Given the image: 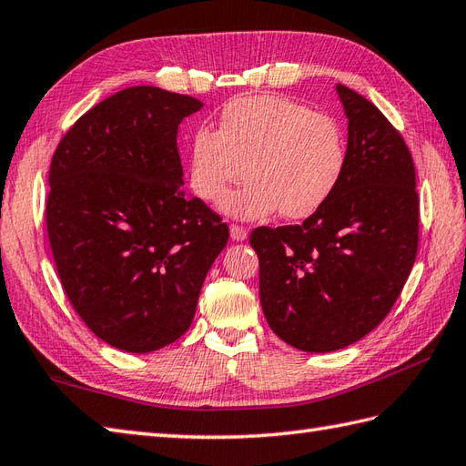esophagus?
<instances>
[{"mask_svg":"<svg viewBox=\"0 0 466 466\" xmlns=\"http://www.w3.org/2000/svg\"><path fill=\"white\" fill-rule=\"evenodd\" d=\"M230 238L234 242H244L246 238H248V230L242 226H230Z\"/></svg>","mask_w":466,"mask_h":466,"instance_id":"esophagus-1","label":"esophagus"}]
</instances>
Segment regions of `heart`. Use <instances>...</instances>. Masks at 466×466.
Returning <instances> with one entry per match:
<instances>
[{
  "label": "heart",
  "mask_w": 466,
  "mask_h": 466,
  "mask_svg": "<svg viewBox=\"0 0 466 466\" xmlns=\"http://www.w3.org/2000/svg\"><path fill=\"white\" fill-rule=\"evenodd\" d=\"M344 164V137L332 117L290 97L262 94L226 104L218 132L198 127L187 180L200 200L216 202L246 174L250 180L220 204L226 216L258 220L280 210L300 220L330 200Z\"/></svg>",
  "instance_id": "obj_1"
}]
</instances>
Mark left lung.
<instances>
[{"mask_svg":"<svg viewBox=\"0 0 466 466\" xmlns=\"http://www.w3.org/2000/svg\"><path fill=\"white\" fill-rule=\"evenodd\" d=\"M349 144L342 180L300 226L256 228L260 304L274 334L304 352L360 340L390 312L419 246L407 144L364 96L336 84Z\"/></svg>","mask_w":466,"mask_h":466,"instance_id":"left-lung-1","label":"left lung"}]
</instances>
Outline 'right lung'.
I'll use <instances>...</instances> for the list:
<instances>
[{"instance_id": "right-lung-1", "label": "right lung", "mask_w": 466, "mask_h": 466, "mask_svg": "<svg viewBox=\"0 0 466 466\" xmlns=\"http://www.w3.org/2000/svg\"><path fill=\"white\" fill-rule=\"evenodd\" d=\"M202 102L154 86L84 114L49 167L47 236L69 302L97 339L146 354L190 329L228 226L187 196L177 127Z\"/></svg>"}]
</instances>
